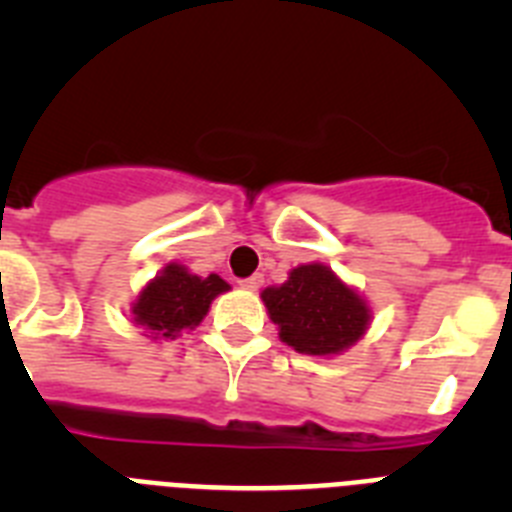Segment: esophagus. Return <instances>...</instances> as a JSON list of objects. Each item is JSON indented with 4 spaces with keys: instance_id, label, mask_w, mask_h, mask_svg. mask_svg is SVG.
Instances as JSON below:
<instances>
[{
    "instance_id": "esophagus-1",
    "label": "esophagus",
    "mask_w": 512,
    "mask_h": 512,
    "mask_svg": "<svg viewBox=\"0 0 512 512\" xmlns=\"http://www.w3.org/2000/svg\"><path fill=\"white\" fill-rule=\"evenodd\" d=\"M261 284H264V277H261V274H253V277L241 279V287L248 289V292H256V289H259Z\"/></svg>"
}]
</instances>
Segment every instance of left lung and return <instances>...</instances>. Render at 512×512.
Here are the masks:
<instances>
[{
  "label": "left lung",
  "instance_id": "left-lung-1",
  "mask_svg": "<svg viewBox=\"0 0 512 512\" xmlns=\"http://www.w3.org/2000/svg\"><path fill=\"white\" fill-rule=\"evenodd\" d=\"M279 338L305 356H338L366 336L372 305L330 266L312 261L261 292Z\"/></svg>",
  "mask_w": 512,
  "mask_h": 512
}]
</instances>
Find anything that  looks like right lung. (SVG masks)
Masks as SVG:
<instances>
[{
  "label": "right lung",
  "instance_id": "obj_1",
  "mask_svg": "<svg viewBox=\"0 0 512 512\" xmlns=\"http://www.w3.org/2000/svg\"><path fill=\"white\" fill-rule=\"evenodd\" d=\"M230 284L217 274L197 277L184 264H166L130 302V320L151 341L179 338L194 330L210 312L212 300L228 292Z\"/></svg>",
  "mask_w": 512,
  "mask_h": 512
}]
</instances>
